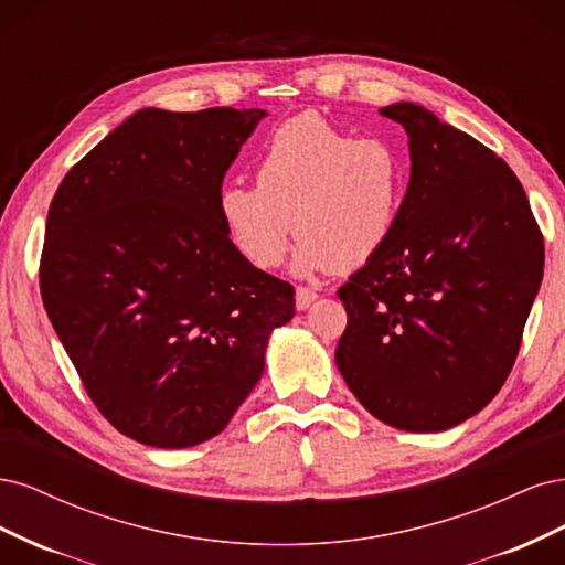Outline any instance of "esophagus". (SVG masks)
<instances>
[{
	"instance_id": "esophagus-1",
	"label": "esophagus",
	"mask_w": 565,
	"mask_h": 565,
	"mask_svg": "<svg viewBox=\"0 0 565 565\" xmlns=\"http://www.w3.org/2000/svg\"><path fill=\"white\" fill-rule=\"evenodd\" d=\"M295 299H297V311H306L318 299V295L309 287H297Z\"/></svg>"
}]
</instances>
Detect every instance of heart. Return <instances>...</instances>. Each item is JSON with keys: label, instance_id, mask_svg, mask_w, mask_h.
Listing matches in <instances>:
<instances>
[{"label": "heart", "instance_id": "b5f03b06", "mask_svg": "<svg viewBox=\"0 0 565 565\" xmlns=\"http://www.w3.org/2000/svg\"><path fill=\"white\" fill-rule=\"evenodd\" d=\"M256 185L228 181L216 195L233 247L256 268L282 264L301 235L292 270L361 268L398 226L405 160L384 139H355L318 115H299L270 134L254 162Z\"/></svg>", "mask_w": 565, "mask_h": 565}]
</instances>
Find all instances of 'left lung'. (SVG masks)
I'll list each match as a JSON object with an SVG mask.
<instances>
[{"label":"left lung","mask_w":565,"mask_h":565,"mask_svg":"<svg viewBox=\"0 0 565 565\" xmlns=\"http://www.w3.org/2000/svg\"><path fill=\"white\" fill-rule=\"evenodd\" d=\"M403 125L409 183L386 247L337 297L349 313L334 361L372 417L446 431L498 396L544 270L542 233L516 174L417 104Z\"/></svg>","instance_id":"left-lung-1"}]
</instances>
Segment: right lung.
<instances>
[{
    "instance_id": "add662e5",
    "label": "right lung",
    "mask_w": 565,
    "mask_h": 565,
    "mask_svg": "<svg viewBox=\"0 0 565 565\" xmlns=\"http://www.w3.org/2000/svg\"><path fill=\"white\" fill-rule=\"evenodd\" d=\"M266 110L143 108L61 181L40 266L51 324L119 434L191 448L264 374L295 287L254 268L216 195Z\"/></svg>"
}]
</instances>
